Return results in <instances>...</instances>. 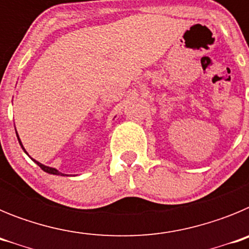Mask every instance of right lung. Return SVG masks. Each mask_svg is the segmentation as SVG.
<instances>
[{
  "instance_id": "obj_1",
  "label": "right lung",
  "mask_w": 249,
  "mask_h": 249,
  "mask_svg": "<svg viewBox=\"0 0 249 249\" xmlns=\"http://www.w3.org/2000/svg\"><path fill=\"white\" fill-rule=\"evenodd\" d=\"M16 135H17V132H16ZM17 138H18V142H19V144H21V147H22V149H23V151L26 152V149H25V147L22 146V142H21V140H19V137H18V135H17ZM26 153H27V152H26ZM28 155V153H27ZM32 160H34V158H32ZM35 162H36L37 164H38L39 167H41V168L43 169V171H45V172H47V173H51V175H57V176H66V175H63V173H61V172H58V171H57L56 168H52V167H47V166H45V164H42V163H39V162H37V160H35Z\"/></svg>"
}]
</instances>
